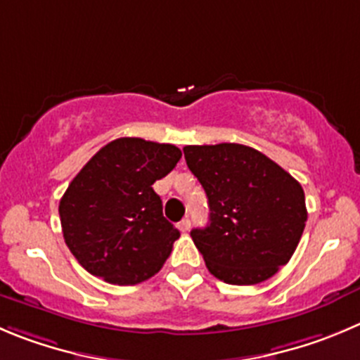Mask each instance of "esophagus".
Masks as SVG:
<instances>
[{
    "instance_id": "1",
    "label": "esophagus",
    "mask_w": 360,
    "mask_h": 360,
    "mask_svg": "<svg viewBox=\"0 0 360 360\" xmlns=\"http://www.w3.org/2000/svg\"><path fill=\"white\" fill-rule=\"evenodd\" d=\"M178 228H180V231H184V233H187L191 229V221L189 219H182V221L178 222Z\"/></svg>"
}]
</instances>
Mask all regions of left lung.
<instances>
[{"instance_id":"left-lung-1","label":"left lung","mask_w":360,"mask_h":360,"mask_svg":"<svg viewBox=\"0 0 360 360\" xmlns=\"http://www.w3.org/2000/svg\"><path fill=\"white\" fill-rule=\"evenodd\" d=\"M187 166L210 217L191 231L207 269L228 285H258L286 265L307 221L300 184L258 150L237 143L189 145Z\"/></svg>"}]
</instances>
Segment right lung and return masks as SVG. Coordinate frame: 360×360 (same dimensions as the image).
Here are the masks:
<instances>
[{"instance_id":"add662e5","label":"right lung","mask_w":360,"mask_h":360,"mask_svg":"<svg viewBox=\"0 0 360 360\" xmlns=\"http://www.w3.org/2000/svg\"><path fill=\"white\" fill-rule=\"evenodd\" d=\"M182 157L167 143L120 138L75 174L60 201L65 244L91 276L138 285L155 276L180 231L153 191Z\"/></svg>"}]
</instances>
